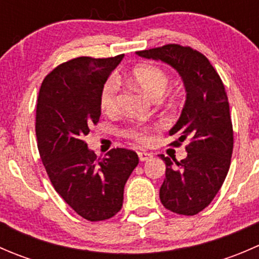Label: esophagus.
I'll use <instances>...</instances> for the list:
<instances>
[{
    "mask_svg": "<svg viewBox=\"0 0 259 259\" xmlns=\"http://www.w3.org/2000/svg\"><path fill=\"white\" fill-rule=\"evenodd\" d=\"M138 156H139L140 161H146L153 158V154L148 153V151H138Z\"/></svg>",
    "mask_w": 259,
    "mask_h": 259,
    "instance_id": "obj_1",
    "label": "esophagus"
}]
</instances>
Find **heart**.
Instances as JSON below:
<instances>
[{
	"mask_svg": "<svg viewBox=\"0 0 259 259\" xmlns=\"http://www.w3.org/2000/svg\"><path fill=\"white\" fill-rule=\"evenodd\" d=\"M129 79L140 89L148 94L150 98L163 95L165 89L168 88L169 77L165 72L156 66L151 65H140L134 67L130 71ZM117 91H119V82L115 77H109L104 82L100 91V108L105 113H113L117 108ZM144 129L135 127L130 132L133 138L143 140L144 139Z\"/></svg>",
	"mask_w": 259,
	"mask_h": 259,
	"instance_id": "1",
	"label": "heart"
}]
</instances>
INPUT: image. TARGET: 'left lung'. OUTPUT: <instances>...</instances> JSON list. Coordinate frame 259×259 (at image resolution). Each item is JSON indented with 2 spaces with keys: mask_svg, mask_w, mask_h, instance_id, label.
<instances>
[{
  "mask_svg": "<svg viewBox=\"0 0 259 259\" xmlns=\"http://www.w3.org/2000/svg\"><path fill=\"white\" fill-rule=\"evenodd\" d=\"M137 55L171 66L184 83L187 98L169 135L178 137L176 146L187 140L188 154L180 161L159 155L166 166L159 197L166 209L194 215L210 204L231 165L233 126L224 85L209 60L190 48L170 44Z\"/></svg>",
  "mask_w": 259,
  "mask_h": 259,
  "instance_id": "left-lung-1",
  "label": "left lung"
}]
</instances>
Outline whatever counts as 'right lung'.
Listing matches in <instances>:
<instances>
[{"label":"right lung","instance_id":"1","mask_svg":"<svg viewBox=\"0 0 259 259\" xmlns=\"http://www.w3.org/2000/svg\"><path fill=\"white\" fill-rule=\"evenodd\" d=\"M124 55L77 57L42 81L36 106L41 160L55 190L90 222L111 218L122 207L124 187L139 163L137 153L116 148L96 158L85 137L100 119V91Z\"/></svg>","mask_w":259,"mask_h":259}]
</instances>
